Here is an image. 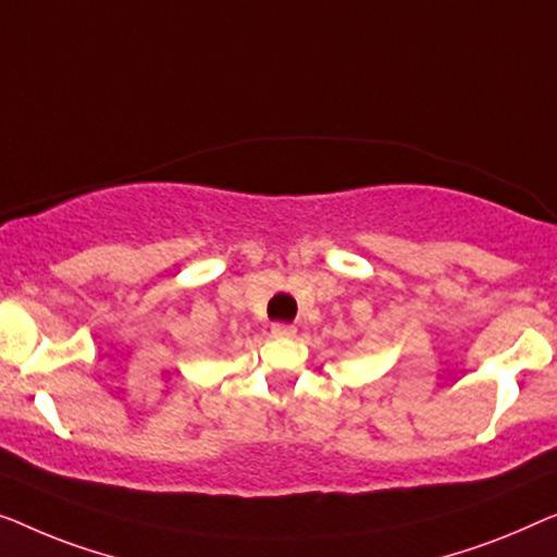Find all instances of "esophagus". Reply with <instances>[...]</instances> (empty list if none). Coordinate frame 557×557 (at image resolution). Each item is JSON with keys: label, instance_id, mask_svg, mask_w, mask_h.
Instances as JSON below:
<instances>
[{"label": "esophagus", "instance_id": "esophagus-1", "mask_svg": "<svg viewBox=\"0 0 557 557\" xmlns=\"http://www.w3.org/2000/svg\"><path fill=\"white\" fill-rule=\"evenodd\" d=\"M295 333H297L295 325H287V323L272 325V335H275V338H295Z\"/></svg>", "mask_w": 557, "mask_h": 557}]
</instances>
